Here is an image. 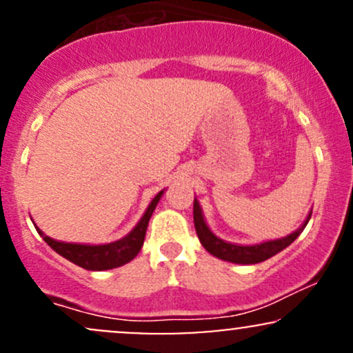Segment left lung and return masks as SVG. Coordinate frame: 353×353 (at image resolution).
<instances>
[{
  "label": "left lung",
  "mask_w": 353,
  "mask_h": 353,
  "mask_svg": "<svg viewBox=\"0 0 353 353\" xmlns=\"http://www.w3.org/2000/svg\"><path fill=\"white\" fill-rule=\"evenodd\" d=\"M310 216L312 212L309 214V217L305 219V222H303L301 228L290 234V236L283 239L262 242V244L257 245H236L224 242L222 239L216 237L210 232L208 225H205L204 217H202L199 202H197V199H194V225H196V232L201 244L204 245V249L208 250L209 254L216 255V257L222 259V261L232 262V264H259V262H264L267 259L272 257V255L281 252V250L292 244L295 239L301 236V232L305 229Z\"/></svg>",
  "instance_id": "obj_1"
}]
</instances>
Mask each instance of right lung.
<instances>
[{
    "mask_svg": "<svg viewBox=\"0 0 353 353\" xmlns=\"http://www.w3.org/2000/svg\"><path fill=\"white\" fill-rule=\"evenodd\" d=\"M163 192L164 190H161V192L154 197L151 204H149L148 210H145L143 219L137 222L136 228L132 229L124 239L112 242V244H104V245L66 244V242L52 241L51 237L44 236L39 229L38 232L52 250H56V252L63 255L64 259L71 261L72 264L83 267V269H88V270L114 269V267L128 264L129 261H132V259L139 254L141 247L144 244L145 229H148L149 219H151L154 209H156L157 202H159Z\"/></svg>",
    "mask_w": 353,
    "mask_h": 353,
    "instance_id": "right-lung-1",
    "label": "right lung"
}]
</instances>
